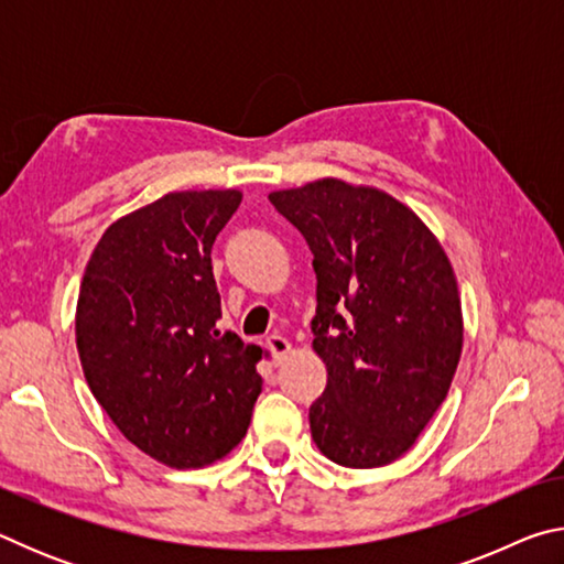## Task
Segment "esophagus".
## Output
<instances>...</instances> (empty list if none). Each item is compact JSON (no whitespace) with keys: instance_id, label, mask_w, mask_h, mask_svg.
I'll return each instance as SVG.
<instances>
[{"instance_id":"obj_1","label":"esophagus","mask_w":564,"mask_h":564,"mask_svg":"<svg viewBox=\"0 0 564 564\" xmlns=\"http://www.w3.org/2000/svg\"><path fill=\"white\" fill-rule=\"evenodd\" d=\"M265 350L271 352V358H273V362L275 366H279V362H283L285 358H289V352H291V340L289 338H283V336H271V338H265Z\"/></svg>"}]
</instances>
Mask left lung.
I'll list each match as a JSON object with an SVG mask.
<instances>
[{"label": "left lung", "mask_w": 564, "mask_h": 564, "mask_svg": "<svg viewBox=\"0 0 564 564\" xmlns=\"http://www.w3.org/2000/svg\"><path fill=\"white\" fill-rule=\"evenodd\" d=\"M313 251V350L328 383L311 435L328 460L383 467L415 445L463 352L455 271L420 216L376 186L318 178L271 191Z\"/></svg>", "instance_id": "left-lung-1"}]
</instances>
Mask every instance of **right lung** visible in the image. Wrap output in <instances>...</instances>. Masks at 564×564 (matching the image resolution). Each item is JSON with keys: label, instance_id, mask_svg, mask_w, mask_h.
<instances>
[{"label": "right lung", "instance_id": "1", "mask_svg": "<svg viewBox=\"0 0 564 564\" xmlns=\"http://www.w3.org/2000/svg\"><path fill=\"white\" fill-rule=\"evenodd\" d=\"M243 194L174 191L113 221L76 301V350L94 398L129 443L176 470L243 441L261 348L216 326L212 246Z\"/></svg>", "mask_w": 564, "mask_h": 564}]
</instances>
